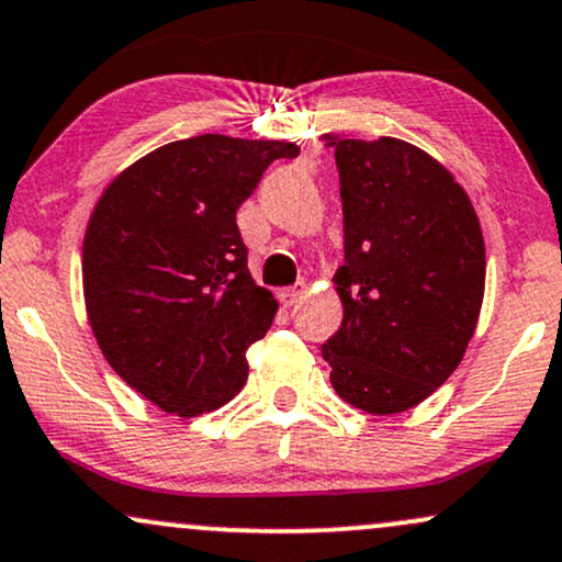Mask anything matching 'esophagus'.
Masks as SVG:
<instances>
[{
    "instance_id": "obj_1",
    "label": "esophagus",
    "mask_w": 562,
    "mask_h": 562,
    "mask_svg": "<svg viewBox=\"0 0 562 562\" xmlns=\"http://www.w3.org/2000/svg\"><path fill=\"white\" fill-rule=\"evenodd\" d=\"M301 295H303V288H282L280 293H277V299H280L282 306L290 308L293 303H299Z\"/></svg>"
}]
</instances>
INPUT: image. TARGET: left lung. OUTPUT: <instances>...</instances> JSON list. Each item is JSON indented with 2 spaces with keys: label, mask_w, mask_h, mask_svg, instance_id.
Wrapping results in <instances>:
<instances>
[{
  "label": "left lung",
  "mask_w": 562,
  "mask_h": 562,
  "mask_svg": "<svg viewBox=\"0 0 562 562\" xmlns=\"http://www.w3.org/2000/svg\"><path fill=\"white\" fill-rule=\"evenodd\" d=\"M335 151L346 261L340 329L322 346L333 387L367 414H401L458 369L484 299V238L456 178L397 138L322 135Z\"/></svg>",
  "instance_id": "obj_1"
}]
</instances>
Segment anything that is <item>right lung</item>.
<instances>
[{"instance_id": "right-lung-1", "label": "right lung", "mask_w": 562, "mask_h": 562, "mask_svg": "<svg viewBox=\"0 0 562 562\" xmlns=\"http://www.w3.org/2000/svg\"><path fill=\"white\" fill-rule=\"evenodd\" d=\"M285 140L195 135L146 154L101 193L83 240L88 322L110 367L167 414L238 395L277 301L248 272L235 214Z\"/></svg>"}]
</instances>
